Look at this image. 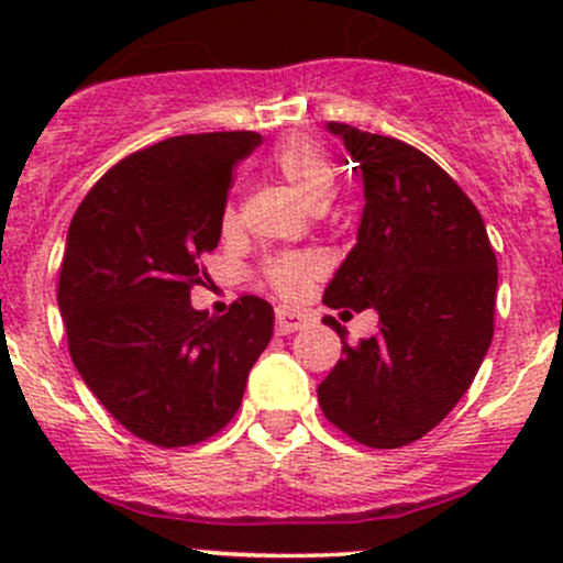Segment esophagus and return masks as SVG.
Returning a JSON list of instances; mask_svg holds the SVG:
<instances>
[{
    "label": "esophagus",
    "mask_w": 563,
    "mask_h": 563,
    "mask_svg": "<svg viewBox=\"0 0 563 563\" xmlns=\"http://www.w3.org/2000/svg\"><path fill=\"white\" fill-rule=\"evenodd\" d=\"M275 331L280 333V335H288V333H296V331H301L303 328V314H299V312H290V309H277V314H275Z\"/></svg>",
    "instance_id": "1"
}]
</instances>
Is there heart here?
Masks as SVG:
<instances>
[{"label":"heart","mask_w":563,"mask_h":563,"mask_svg":"<svg viewBox=\"0 0 563 563\" xmlns=\"http://www.w3.org/2000/svg\"><path fill=\"white\" fill-rule=\"evenodd\" d=\"M275 172L299 192V198L312 211L328 209L335 192L333 161L322 151L318 142L307 137H290L277 147L273 158ZM235 224V209L224 211V228ZM322 262L314 254H286L267 264V280L277 294L299 296L314 277L320 275Z\"/></svg>","instance_id":"heart-1"}]
</instances>
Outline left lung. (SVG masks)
<instances>
[{
  "mask_svg": "<svg viewBox=\"0 0 563 563\" xmlns=\"http://www.w3.org/2000/svg\"><path fill=\"white\" fill-rule=\"evenodd\" d=\"M363 174L357 243L325 307L376 309L378 333L349 346L318 386L331 423L376 450L429 434L457 405L493 341L497 260L482 214L407 142L328 121Z\"/></svg>",
  "mask_w": 563,
  "mask_h": 563,
  "instance_id": "8db88e82",
  "label": "left lung"
}]
</instances>
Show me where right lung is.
I'll list each match as a JSON object with an SVG mask.
<instances>
[{
  "mask_svg": "<svg viewBox=\"0 0 563 563\" xmlns=\"http://www.w3.org/2000/svg\"><path fill=\"white\" fill-rule=\"evenodd\" d=\"M256 132L169 137L115 164L70 219L57 307L84 384L158 448L217 434L273 339L275 312L243 296L214 318L190 303L217 249L232 166Z\"/></svg>",
  "mask_w": 563,
  "mask_h": 563,
  "instance_id": "add662e5",
  "label": "right lung"
}]
</instances>
